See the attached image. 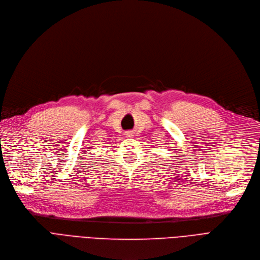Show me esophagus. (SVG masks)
<instances>
[{
  "mask_svg": "<svg viewBox=\"0 0 260 260\" xmlns=\"http://www.w3.org/2000/svg\"><path fill=\"white\" fill-rule=\"evenodd\" d=\"M126 137H128V138H130V137H133V135H134V133L132 132V131H129V132H126Z\"/></svg>",
  "mask_w": 260,
  "mask_h": 260,
  "instance_id": "34e87169",
  "label": "esophagus"
}]
</instances>
